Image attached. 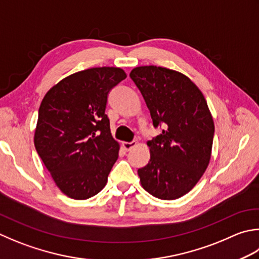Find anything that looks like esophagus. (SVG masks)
<instances>
[{
  "label": "esophagus",
  "instance_id": "1",
  "mask_svg": "<svg viewBox=\"0 0 259 259\" xmlns=\"http://www.w3.org/2000/svg\"><path fill=\"white\" fill-rule=\"evenodd\" d=\"M135 146H136V143H135V141H130V143H126V141H125V143H122L123 149H124V150H126V151L130 150L131 148H134Z\"/></svg>",
  "mask_w": 259,
  "mask_h": 259
}]
</instances>
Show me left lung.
<instances>
[{"mask_svg":"<svg viewBox=\"0 0 259 259\" xmlns=\"http://www.w3.org/2000/svg\"><path fill=\"white\" fill-rule=\"evenodd\" d=\"M130 77L144 96L155 128L147 145L150 159L138 169L140 183L160 200H175L193 189L211 158L214 123L199 88L184 74L140 66Z\"/></svg>","mask_w":259,"mask_h":259,"instance_id":"8db88e82","label":"left lung"}]
</instances>
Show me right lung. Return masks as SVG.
<instances>
[{"mask_svg": "<svg viewBox=\"0 0 259 259\" xmlns=\"http://www.w3.org/2000/svg\"><path fill=\"white\" fill-rule=\"evenodd\" d=\"M125 77L118 67L80 70L53 86L40 104L34 147L68 197L90 199L108 182L120 147L105 108L110 91Z\"/></svg>", "mask_w": 259, "mask_h": 259, "instance_id": "right-lung-1", "label": "right lung"}]
</instances>
